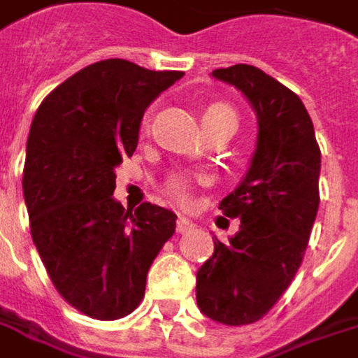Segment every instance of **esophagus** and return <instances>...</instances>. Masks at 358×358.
<instances>
[{
    "instance_id": "obj_1",
    "label": "esophagus",
    "mask_w": 358,
    "mask_h": 358,
    "mask_svg": "<svg viewBox=\"0 0 358 358\" xmlns=\"http://www.w3.org/2000/svg\"><path fill=\"white\" fill-rule=\"evenodd\" d=\"M193 229V220L187 217L177 218V232H187V230Z\"/></svg>"
}]
</instances>
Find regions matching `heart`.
Masks as SVG:
<instances>
[{
  "instance_id": "1",
  "label": "heart",
  "mask_w": 358,
  "mask_h": 358,
  "mask_svg": "<svg viewBox=\"0 0 358 358\" xmlns=\"http://www.w3.org/2000/svg\"><path fill=\"white\" fill-rule=\"evenodd\" d=\"M218 120H230V122L236 124V112H234L229 104H210V106L205 110V114H203V124H210V122H218ZM189 189H191L189 179L179 173L169 175L167 181H165V191H167V195L173 196L175 201H179V203H185V201H187Z\"/></svg>"
}]
</instances>
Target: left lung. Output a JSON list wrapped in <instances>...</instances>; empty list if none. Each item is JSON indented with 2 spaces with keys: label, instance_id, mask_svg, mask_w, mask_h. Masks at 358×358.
Listing matches in <instances>:
<instances>
[{
  "label": "left lung",
  "instance_id": "8db88e82",
  "mask_svg": "<svg viewBox=\"0 0 358 358\" xmlns=\"http://www.w3.org/2000/svg\"><path fill=\"white\" fill-rule=\"evenodd\" d=\"M234 86L258 117L250 167L220 201L241 218L229 242L196 272V306L213 321L248 325L262 319L292 284L319 208L321 151L299 96L252 64L210 74Z\"/></svg>",
  "mask_w": 358,
  "mask_h": 358
}]
</instances>
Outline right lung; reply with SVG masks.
Masks as SVG:
<instances>
[{
    "instance_id": "right-lung-1",
    "label": "right lung",
    "mask_w": 358,
    "mask_h": 358,
    "mask_svg": "<svg viewBox=\"0 0 358 358\" xmlns=\"http://www.w3.org/2000/svg\"><path fill=\"white\" fill-rule=\"evenodd\" d=\"M181 76L124 59L94 62L57 86L31 122V236L57 292L88 317L112 321L138 308L151 262L173 236V210L124 208L112 195L145 110Z\"/></svg>"
}]
</instances>
